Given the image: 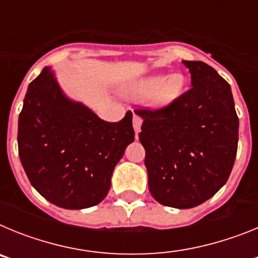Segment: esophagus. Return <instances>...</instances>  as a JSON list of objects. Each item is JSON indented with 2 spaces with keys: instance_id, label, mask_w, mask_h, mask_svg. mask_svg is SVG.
Masks as SVG:
<instances>
[{
  "instance_id": "34e87169",
  "label": "esophagus",
  "mask_w": 258,
  "mask_h": 258,
  "mask_svg": "<svg viewBox=\"0 0 258 258\" xmlns=\"http://www.w3.org/2000/svg\"><path fill=\"white\" fill-rule=\"evenodd\" d=\"M141 126H142V118H141L138 115H136V113H134V116H133V127H134V132H136V134L140 133Z\"/></svg>"
}]
</instances>
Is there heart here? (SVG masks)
I'll return each mask as SVG.
<instances>
[{
    "instance_id": "b5f03b06",
    "label": "heart",
    "mask_w": 258,
    "mask_h": 258,
    "mask_svg": "<svg viewBox=\"0 0 258 258\" xmlns=\"http://www.w3.org/2000/svg\"><path fill=\"white\" fill-rule=\"evenodd\" d=\"M184 84V77L179 74L150 75L125 86L122 94L132 99H149L152 108L161 109L181 97Z\"/></svg>"
}]
</instances>
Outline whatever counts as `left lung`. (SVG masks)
I'll return each mask as SVG.
<instances>
[{"label":"left lung","mask_w":258,"mask_h":258,"mask_svg":"<svg viewBox=\"0 0 258 258\" xmlns=\"http://www.w3.org/2000/svg\"><path fill=\"white\" fill-rule=\"evenodd\" d=\"M192 88L143 118L149 188L156 202L188 209L211 199L229 179L238 150L239 118L231 88L204 61L183 60Z\"/></svg>","instance_id":"obj_1"}]
</instances>
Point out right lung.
Returning a JSON list of instances; mask_svg holds the SVG:
<instances>
[{
    "label": "right lung",
    "mask_w": 258,
    "mask_h": 258,
    "mask_svg": "<svg viewBox=\"0 0 258 258\" xmlns=\"http://www.w3.org/2000/svg\"><path fill=\"white\" fill-rule=\"evenodd\" d=\"M131 111L108 122L61 90L51 67L28 85L18 122V149L29 182L64 209L90 208L111 187L116 164L134 141Z\"/></svg>",
    "instance_id": "add662e5"
}]
</instances>
